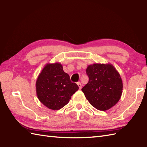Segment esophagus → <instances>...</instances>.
Wrapping results in <instances>:
<instances>
[{"mask_svg":"<svg viewBox=\"0 0 147 147\" xmlns=\"http://www.w3.org/2000/svg\"><path fill=\"white\" fill-rule=\"evenodd\" d=\"M77 85H78V86H79V88H80V89H82V83H81L80 82H78V83H77Z\"/></svg>","mask_w":147,"mask_h":147,"instance_id":"obj_1","label":"esophagus"}]
</instances>
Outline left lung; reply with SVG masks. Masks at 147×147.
Instances as JSON below:
<instances>
[{
  "mask_svg": "<svg viewBox=\"0 0 147 147\" xmlns=\"http://www.w3.org/2000/svg\"><path fill=\"white\" fill-rule=\"evenodd\" d=\"M88 83L82 89L90 104L99 111H107L119 100L123 82L119 73L111 64L88 65Z\"/></svg>",
  "mask_w": 147,
  "mask_h": 147,
  "instance_id": "left-lung-1",
  "label": "left lung"
}]
</instances>
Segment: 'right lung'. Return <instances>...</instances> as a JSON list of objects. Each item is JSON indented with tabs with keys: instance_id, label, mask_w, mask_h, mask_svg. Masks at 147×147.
<instances>
[{
	"instance_id": "right-lung-1",
	"label": "right lung",
	"mask_w": 147,
	"mask_h": 147,
	"mask_svg": "<svg viewBox=\"0 0 147 147\" xmlns=\"http://www.w3.org/2000/svg\"><path fill=\"white\" fill-rule=\"evenodd\" d=\"M79 87L72 83L61 64H47L36 82V92L40 102L52 110H59L68 104Z\"/></svg>"
}]
</instances>
